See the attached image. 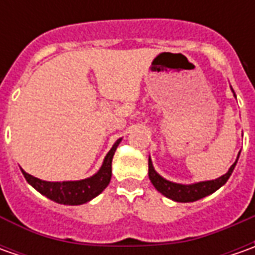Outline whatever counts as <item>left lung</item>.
Returning a JSON list of instances; mask_svg holds the SVG:
<instances>
[{"instance_id": "left-lung-1", "label": "left lung", "mask_w": 255, "mask_h": 255, "mask_svg": "<svg viewBox=\"0 0 255 255\" xmlns=\"http://www.w3.org/2000/svg\"><path fill=\"white\" fill-rule=\"evenodd\" d=\"M237 163V160H236ZM236 163L230 167V170L226 174H223L221 177L216 179V180L210 181H201V183H196V184H177V183H171L169 180H164L160 177L154 169H153L152 162L149 160V179L153 183V186L156 187V190L160 191L166 197H169L171 200L180 201V203H189V201L200 200L203 197L209 196L211 193L220 189L221 186L229 180L231 173L236 167Z\"/></svg>"}]
</instances>
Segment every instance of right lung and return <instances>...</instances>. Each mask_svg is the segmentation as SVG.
Returning a JSON list of instances; mask_svg holds the SVG:
<instances>
[{
    "mask_svg": "<svg viewBox=\"0 0 255 255\" xmlns=\"http://www.w3.org/2000/svg\"><path fill=\"white\" fill-rule=\"evenodd\" d=\"M119 142H121V139L116 140L112 149L106 154L101 170L89 179L79 181H62V183L55 181L54 183V181L39 180L24 170H22V174L34 189H36L41 194H44L51 200L56 201L59 204H69V206L84 204L86 201L92 200L98 194H101L108 187L111 177H112L113 154H115V150H116Z\"/></svg>",
    "mask_w": 255,
    "mask_h": 255,
    "instance_id": "obj_1",
    "label": "right lung"
}]
</instances>
